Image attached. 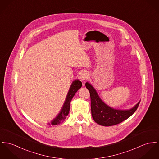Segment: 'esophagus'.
<instances>
[{
    "instance_id": "esophagus-1",
    "label": "esophagus",
    "mask_w": 159,
    "mask_h": 159,
    "mask_svg": "<svg viewBox=\"0 0 159 159\" xmlns=\"http://www.w3.org/2000/svg\"><path fill=\"white\" fill-rule=\"evenodd\" d=\"M88 74L86 72H82L81 73V74L80 75V79L81 81L82 82H85V80H86L88 79Z\"/></svg>"
}]
</instances>
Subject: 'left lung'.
I'll list each match as a JSON object with an SVG mask.
<instances>
[{"instance_id": "1", "label": "left lung", "mask_w": 159, "mask_h": 159, "mask_svg": "<svg viewBox=\"0 0 159 159\" xmlns=\"http://www.w3.org/2000/svg\"><path fill=\"white\" fill-rule=\"evenodd\" d=\"M85 86L90 94L92 117L96 123L101 125L111 126L121 123L134 113L140 102L139 101L129 110L115 109L103 102L96 89L89 83L86 82Z\"/></svg>"}]
</instances>
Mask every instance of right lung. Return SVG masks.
<instances>
[{
    "label": "right lung",
    "mask_w": 159,
    "mask_h": 159,
    "mask_svg": "<svg viewBox=\"0 0 159 159\" xmlns=\"http://www.w3.org/2000/svg\"><path fill=\"white\" fill-rule=\"evenodd\" d=\"M82 85V82L78 79L73 81L69 89V91L67 94L64 104L63 105V107L61 109V111L51 123H48L49 125H58L62 123L65 121L70 112L71 100L75 95V94L76 93V92L78 91V89L81 88Z\"/></svg>",
    "instance_id": "1"
}]
</instances>
